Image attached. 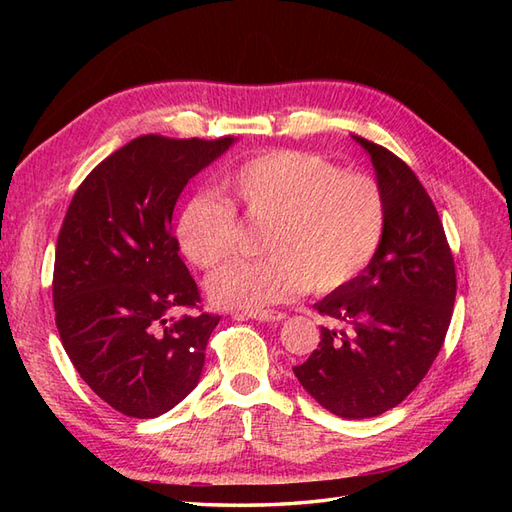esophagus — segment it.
Returning a JSON list of instances; mask_svg holds the SVG:
<instances>
[{
	"label": "esophagus",
	"mask_w": 512,
	"mask_h": 512,
	"mask_svg": "<svg viewBox=\"0 0 512 512\" xmlns=\"http://www.w3.org/2000/svg\"><path fill=\"white\" fill-rule=\"evenodd\" d=\"M237 320H258V322H280L286 318L284 312H277V309H265V312H254V314H235Z\"/></svg>",
	"instance_id": "esophagus-1"
}]
</instances>
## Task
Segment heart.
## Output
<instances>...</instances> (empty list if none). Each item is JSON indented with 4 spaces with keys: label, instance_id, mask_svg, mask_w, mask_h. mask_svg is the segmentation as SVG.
I'll use <instances>...</instances> for the list:
<instances>
[{
    "label": "heart",
    "instance_id": "obj_1",
    "mask_svg": "<svg viewBox=\"0 0 512 512\" xmlns=\"http://www.w3.org/2000/svg\"><path fill=\"white\" fill-rule=\"evenodd\" d=\"M228 188L250 218L271 222L260 260H237L207 280L222 309L260 312L303 290L333 292L359 277L386 232L380 183L305 151H269L232 170ZM177 241L196 267L213 269L237 250L239 218L230 200L198 194L183 207Z\"/></svg>",
    "mask_w": 512,
    "mask_h": 512
}]
</instances>
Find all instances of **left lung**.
<instances>
[{
    "label": "left lung",
    "mask_w": 512,
    "mask_h": 512,
    "mask_svg": "<svg viewBox=\"0 0 512 512\" xmlns=\"http://www.w3.org/2000/svg\"><path fill=\"white\" fill-rule=\"evenodd\" d=\"M386 196V232L369 267L314 307L342 329L320 327L318 350L292 367L303 389L342 418L401 404L425 378L451 324L457 277L440 215L412 168L354 136Z\"/></svg>",
    "instance_id": "obj_1"
}]
</instances>
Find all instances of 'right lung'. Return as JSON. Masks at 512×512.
Masks as SVG:
<instances>
[{
	"label": "right lung",
	"instance_id": "1",
	"mask_svg": "<svg viewBox=\"0 0 512 512\" xmlns=\"http://www.w3.org/2000/svg\"><path fill=\"white\" fill-rule=\"evenodd\" d=\"M237 138L138 136L74 192L55 250V324L74 369L108 406L156 418L192 393L220 316L198 309L173 211Z\"/></svg>",
	"mask_w": 512,
	"mask_h": 512
}]
</instances>
